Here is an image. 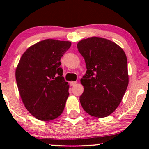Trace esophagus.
<instances>
[{
    "mask_svg": "<svg viewBox=\"0 0 149 149\" xmlns=\"http://www.w3.org/2000/svg\"><path fill=\"white\" fill-rule=\"evenodd\" d=\"M76 84V81H71V82H70V85H71V86H73V85H75Z\"/></svg>",
    "mask_w": 149,
    "mask_h": 149,
    "instance_id": "34e87169",
    "label": "esophagus"
}]
</instances>
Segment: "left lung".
I'll list each match as a JSON object with an SVG mask.
<instances>
[{
	"label": "left lung",
	"mask_w": 149,
	"mask_h": 149,
	"mask_svg": "<svg viewBox=\"0 0 149 149\" xmlns=\"http://www.w3.org/2000/svg\"><path fill=\"white\" fill-rule=\"evenodd\" d=\"M77 47L87 68L80 79L84 88L82 107L94 117H107L119 106L129 83L125 53L114 42L100 37L83 39Z\"/></svg>",
	"instance_id": "obj_1"
}]
</instances>
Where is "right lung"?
I'll return each instance as SVG.
<instances>
[{
    "label": "right lung",
    "mask_w": 149,
    "mask_h": 149,
    "mask_svg": "<svg viewBox=\"0 0 149 149\" xmlns=\"http://www.w3.org/2000/svg\"><path fill=\"white\" fill-rule=\"evenodd\" d=\"M69 41L46 39L29 47L15 71L24 105L36 118L49 121L62 113L69 85L60 67L61 57L71 47Z\"/></svg>",
    "instance_id": "1"
}]
</instances>
